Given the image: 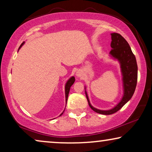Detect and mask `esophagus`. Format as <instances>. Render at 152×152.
<instances>
[{
  "label": "esophagus",
  "mask_w": 152,
  "mask_h": 152,
  "mask_svg": "<svg viewBox=\"0 0 152 152\" xmlns=\"http://www.w3.org/2000/svg\"><path fill=\"white\" fill-rule=\"evenodd\" d=\"M82 75V73L80 70H77V71L76 72V76L77 77H81Z\"/></svg>",
  "instance_id": "34e87169"
}]
</instances>
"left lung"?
<instances>
[{"mask_svg": "<svg viewBox=\"0 0 152 152\" xmlns=\"http://www.w3.org/2000/svg\"><path fill=\"white\" fill-rule=\"evenodd\" d=\"M111 50L110 51V57L113 59L118 60L120 66V70L122 77V86L123 95L119 102L113 108L109 110H100L93 107L89 100L88 94L85 86V93L88 104L96 113L102 115H111L121 109L127 103L134 95L137 84L138 79V66L136 57L132 53V49L124 37L118 33H111Z\"/></svg>", "mask_w": 152, "mask_h": 152, "instance_id": "1", "label": "left lung"}]
</instances>
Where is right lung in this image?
Masks as SVG:
<instances>
[{
    "instance_id": "obj_1",
    "label": "right lung",
    "mask_w": 152,
    "mask_h": 152,
    "mask_svg": "<svg viewBox=\"0 0 152 152\" xmlns=\"http://www.w3.org/2000/svg\"><path fill=\"white\" fill-rule=\"evenodd\" d=\"M24 43H25V42L23 43L22 44L20 45V47H19V48H18V50H19V49L20 48L22 47V45L24 44ZM75 81V77H74V76H72L71 77H70L69 79H68V80L67 81V82H66V84H65V95H66V104L67 103V100H68V94H69V91H70V87H71L72 85L74 84ZM64 111H65V109L64 110V111L62 112V113H61V114H60V115H59V116H61V115H62V114L64 113Z\"/></svg>"
}]
</instances>
